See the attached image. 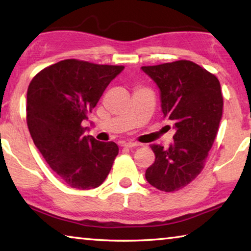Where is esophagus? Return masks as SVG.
Segmentation results:
<instances>
[{"instance_id":"34e87169","label":"esophagus","mask_w":251,"mask_h":251,"mask_svg":"<svg viewBox=\"0 0 251 251\" xmlns=\"http://www.w3.org/2000/svg\"><path fill=\"white\" fill-rule=\"evenodd\" d=\"M123 146L124 147H127V148H134V147H137L139 146L137 143H131V142H128V143H124L123 144Z\"/></svg>"}]
</instances>
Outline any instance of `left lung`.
<instances>
[{"label": "left lung", "instance_id": "1", "mask_svg": "<svg viewBox=\"0 0 251 251\" xmlns=\"http://www.w3.org/2000/svg\"><path fill=\"white\" fill-rule=\"evenodd\" d=\"M142 71L156 83L164 118L173 122L175 135L168 148L151 145L155 161L145 177L161 192H175L198 176L217 135L223 117L218 78L190 61H176Z\"/></svg>", "mask_w": 251, "mask_h": 251}]
</instances>
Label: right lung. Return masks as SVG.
Listing matches in <instances>:
<instances>
[{
	"instance_id": "right-lung-1",
	"label": "right lung",
	"mask_w": 251,
	"mask_h": 251,
	"mask_svg": "<svg viewBox=\"0 0 251 251\" xmlns=\"http://www.w3.org/2000/svg\"><path fill=\"white\" fill-rule=\"evenodd\" d=\"M124 66L65 59L42 70L27 88L29 134L46 163L67 186L92 189L101 185L118 154L114 142L84 133L87 114Z\"/></svg>"
}]
</instances>
